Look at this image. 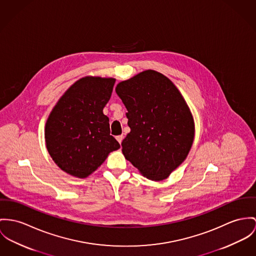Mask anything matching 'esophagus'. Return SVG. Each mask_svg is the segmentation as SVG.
<instances>
[{"label": "esophagus", "instance_id": "obj_1", "mask_svg": "<svg viewBox=\"0 0 256 256\" xmlns=\"http://www.w3.org/2000/svg\"><path fill=\"white\" fill-rule=\"evenodd\" d=\"M116 139L118 140V143L120 144L122 141V139H124V136H116Z\"/></svg>", "mask_w": 256, "mask_h": 256}]
</instances>
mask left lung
I'll list each match as a JSON object with an SVG mask.
<instances>
[{"instance_id":"8db88e82","label":"left lung","mask_w":256,"mask_h":256,"mask_svg":"<svg viewBox=\"0 0 256 256\" xmlns=\"http://www.w3.org/2000/svg\"><path fill=\"white\" fill-rule=\"evenodd\" d=\"M116 92L130 128L122 142L124 157L148 179H166L186 158L194 140L185 100L170 80L153 70L120 82Z\"/></svg>"}]
</instances>
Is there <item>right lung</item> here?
Segmentation results:
<instances>
[{"label": "right lung", "instance_id": "add662e5", "mask_svg": "<svg viewBox=\"0 0 256 256\" xmlns=\"http://www.w3.org/2000/svg\"><path fill=\"white\" fill-rule=\"evenodd\" d=\"M114 84L112 78H82L52 109L46 124V144L63 172L80 178L88 176L110 152L120 148L110 136L109 118L103 114Z\"/></svg>", "mask_w": 256, "mask_h": 256}]
</instances>
